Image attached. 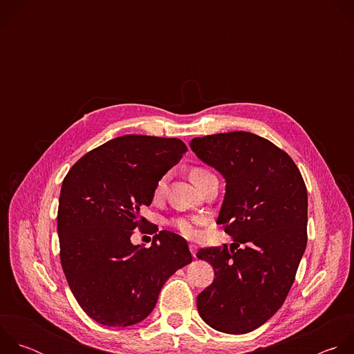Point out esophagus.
Segmentation results:
<instances>
[{"label":"esophagus","mask_w":354,"mask_h":354,"mask_svg":"<svg viewBox=\"0 0 354 354\" xmlns=\"http://www.w3.org/2000/svg\"><path fill=\"white\" fill-rule=\"evenodd\" d=\"M189 249H190V252H192L193 258H196V254H197V246H196V245H193V243H190V245H189Z\"/></svg>","instance_id":"34e87169"}]
</instances>
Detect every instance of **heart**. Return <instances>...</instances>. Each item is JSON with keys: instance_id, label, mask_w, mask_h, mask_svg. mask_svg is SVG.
<instances>
[{"instance_id": "1", "label": "heart", "mask_w": 354, "mask_h": 354, "mask_svg": "<svg viewBox=\"0 0 354 354\" xmlns=\"http://www.w3.org/2000/svg\"><path fill=\"white\" fill-rule=\"evenodd\" d=\"M207 174H210L209 171H206V169H201V168H193L192 171H190V174H189V178H190V180L192 182H196L198 178H201V176H205V175H207ZM162 187H164V179H161L160 182H158V185H157V187H156V194H160L161 193V190H162ZM205 223V218H201V217H178V218H174L172 220V224H174V227L183 235V236H186V238H189V239H194V238H197L198 235H200V225Z\"/></svg>"}]
</instances>
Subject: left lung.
<instances>
[{"instance_id":"left-lung-1","label":"left lung","mask_w":354,"mask_h":354,"mask_svg":"<svg viewBox=\"0 0 354 354\" xmlns=\"http://www.w3.org/2000/svg\"><path fill=\"white\" fill-rule=\"evenodd\" d=\"M190 148L225 179L217 224L234 239L197 252L216 276L197 310L216 330L248 333L277 313L294 283L307 246V187L290 156L254 133L196 137Z\"/></svg>"}]
</instances>
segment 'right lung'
<instances>
[{"mask_svg":"<svg viewBox=\"0 0 354 354\" xmlns=\"http://www.w3.org/2000/svg\"><path fill=\"white\" fill-rule=\"evenodd\" d=\"M186 151L179 138L127 134L89 151L64 178L60 261L78 304L97 324L141 322L165 281L192 262L186 239L175 232L160 231L149 248L130 239L149 224L140 209L151 205L158 182Z\"/></svg>","mask_w":354,"mask_h":354,"instance_id":"1","label":"right lung"}]
</instances>
